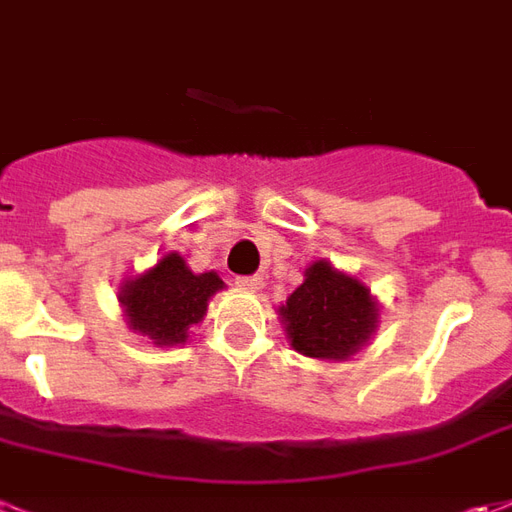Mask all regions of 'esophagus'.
<instances>
[{
    "label": "esophagus",
    "instance_id": "34e87169",
    "mask_svg": "<svg viewBox=\"0 0 512 512\" xmlns=\"http://www.w3.org/2000/svg\"><path fill=\"white\" fill-rule=\"evenodd\" d=\"M239 289H248V292H259L264 286V278L259 275H245V278H237Z\"/></svg>",
    "mask_w": 512,
    "mask_h": 512
}]
</instances>
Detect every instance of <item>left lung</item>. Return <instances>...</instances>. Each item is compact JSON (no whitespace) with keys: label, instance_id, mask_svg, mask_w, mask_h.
<instances>
[{"label":"left lung","instance_id":"8db88e82","mask_svg":"<svg viewBox=\"0 0 512 512\" xmlns=\"http://www.w3.org/2000/svg\"><path fill=\"white\" fill-rule=\"evenodd\" d=\"M378 311V300L358 278L325 259L308 267L303 284L278 308L292 347L322 361L358 353L378 328Z\"/></svg>","mask_w":512,"mask_h":512}]
</instances>
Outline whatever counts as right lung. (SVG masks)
Listing matches in <instances>:
<instances>
[{"instance_id": "1", "label": "right lung", "mask_w": 512, "mask_h": 512, "mask_svg": "<svg viewBox=\"0 0 512 512\" xmlns=\"http://www.w3.org/2000/svg\"><path fill=\"white\" fill-rule=\"evenodd\" d=\"M223 289L217 273H192L179 253H165L151 270L129 278L118 292L123 314L134 333L157 347L187 342L190 325L204 320L206 306Z\"/></svg>"}]
</instances>
